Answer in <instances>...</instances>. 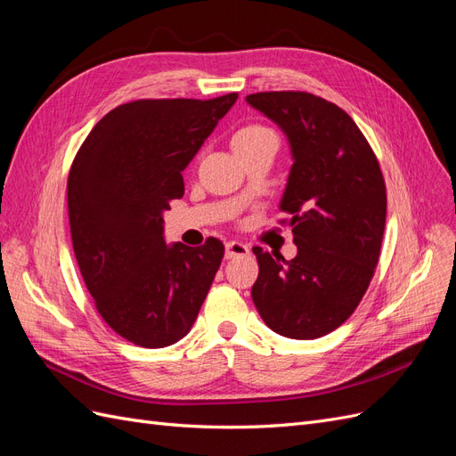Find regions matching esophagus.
I'll return each instance as SVG.
<instances>
[{
  "label": "esophagus",
  "instance_id": "34e87169",
  "mask_svg": "<svg viewBox=\"0 0 456 456\" xmlns=\"http://www.w3.org/2000/svg\"><path fill=\"white\" fill-rule=\"evenodd\" d=\"M249 255V247L241 241H228L226 243V258H236V256H245Z\"/></svg>",
  "mask_w": 456,
  "mask_h": 456
}]
</instances>
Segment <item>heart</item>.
I'll use <instances>...</instances> for the list:
<instances>
[{"instance_id":"obj_1","label":"heart","mask_w":456,"mask_h":456,"mask_svg":"<svg viewBox=\"0 0 456 456\" xmlns=\"http://www.w3.org/2000/svg\"><path fill=\"white\" fill-rule=\"evenodd\" d=\"M272 131L262 127V126H247V127H241L236 134H233L232 139V144H240V142H253L256 139H260V136L265 134H270Z\"/></svg>"}]
</instances>
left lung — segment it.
Wrapping results in <instances>:
<instances>
[{"instance_id":"1","label":"left lung","mask_w":456,"mask_h":456,"mask_svg":"<svg viewBox=\"0 0 456 456\" xmlns=\"http://www.w3.org/2000/svg\"><path fill=\"white\" fill-rule=\"evenodd\" d=\"M247 102L278 123L293 151L280 224L293 228L297 256L255 247V306L275 333L320 338L360 305L379 265L386 184L375 151L337 104L305 91H266Z\"/></svg>"}]
</instances>
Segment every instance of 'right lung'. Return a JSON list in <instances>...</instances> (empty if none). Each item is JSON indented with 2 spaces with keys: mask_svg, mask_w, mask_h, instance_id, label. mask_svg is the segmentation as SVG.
<instances>
[{
  "mask_svg": "<svg viewBox=\"0 0 456 456\" xmlns=\"http://www.w3.org/2000/svg\"><path fill=\"white\" fill-rule=\"evenodd\" d=\"M238 93L209 101L141 99L108 112L68 175L72 245L102 320L142 348H165L194 325L224 245H165L163 216L184 196L181 171Z\"/></svg>",
  "mask_w": 456,
  "mask_h": 456,
  "instance_id": "add662e5",
  "label": "right lung"
}]
</instances>
